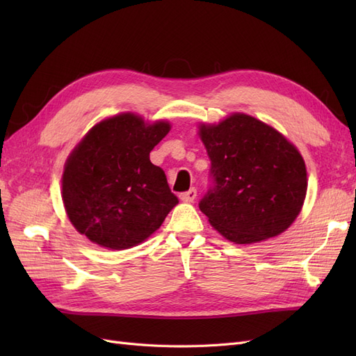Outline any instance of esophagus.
Listing matches in <instances>:
<instances>
[{
	"instance_id": "1",
	"label": "esophagus",
	"mask_w": 356,
	"mask_h": 356,
	"mask_svg": "<svg viewBox=\"0 0 356 356\" xmlns=\"http://www.w3.org/2000/svg\"><path fill=\"white\" fill-rule=\"evenodd\" d=\"M196 196H197V190L193 187V188H190L188 191H186V193H181L179 195V199L182 200V202H193L196 199Z\"/></svg>"
}]
</instances>
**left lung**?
<instances>
[{
	"label": "left lung",
	"instance_id": "left-lung-1",
	"mask_svg": "<svg viewBox=\"0 0 356 356\" xmlns=\"http://www.w3.org/2000/svg\"><path fill=\"white\" fill-rule=\"evenodd\" d=\"M212 184L199 203L212 227L230 242L248 245L285 232L303 207L305 160L272 126L234 113L202 124Z\"/></svg>",
	"mask_w": 356,
	"mask_h": 356
}]
</instances>
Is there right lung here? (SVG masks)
Returning <instances> with one entry per match:
<instances>
[{"instance_id":"right-lung-1","label":"right lung","mask_w":356,"mask_h":356,"mask_svg":"<svg viewBox=\"0 0 356 356\" xmlns=\"http://www.w3.org/2000/svg\"><path fill=\"white\" fill-rule=\"evenodd\" d=\"M170 131L123 113L95 124L72 149L62 175V200L79 233L108 250L149 238L178 203L165 172L149 161Z\"/></svg>"}]
</instances>
